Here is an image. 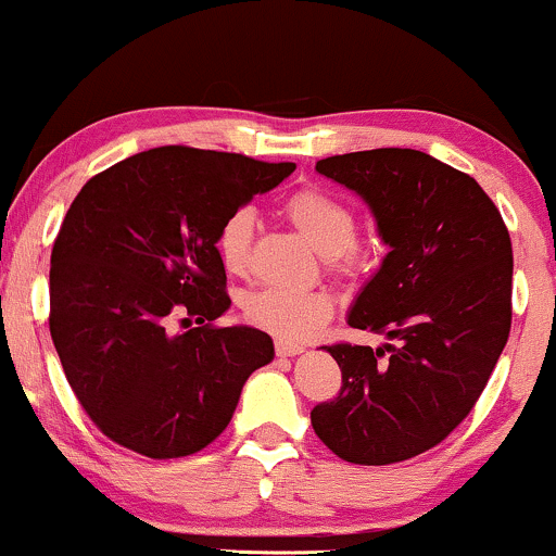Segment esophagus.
Here are the masks:
<instances>
[{
	"instance_id": "obj_1",
	"label": "esophagus",
	"mask_w": 556,
	"mask_h": 556,
	"mask_svg": "<svg viewBox=\"0 0 556 556\" xmlns=\"http://www.w3.org/2000/svg\"><path fill=\"white\" fill-rule=\"evenodd\" d=\"M305 353L303 344H295V342H277V355L279 358H295V355Z\"/></svg>"
}]
</instances>
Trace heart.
<instances>
[{"label":"heart","mask_w":556,"mask_h":556,"mask_svg":"<svg viewBox=\"0 0 556 556\" xmlns=\"http://www.w3.org/2000/svg\"><path fill=\"white\" fill-rule=\"evenodd\" d=\"M282 214L311 248L329 261L337 271H353L361 266L355 245V216L342 198L327 190L308 188L285 201ZM253 229L256 216L248 208L229 214L216 232V256L229 274H245L251 266ZM331 298L324 292L261 290L242 300V316L251 327L287 342L311 340L331 318Z\"/></svg>","instance_id":"b5f03b06"}]
</instances>
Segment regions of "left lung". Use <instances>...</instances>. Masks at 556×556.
Masks as SVG:
<instances>
[{
  "mask_svg": "<svg viewBox=\"0 0 556 556\" xmlns=\"http://www.w3.org/2000/svg\"><path fill=\"white\" fill-rule=\"evenodd\" d=\"M363 198L389 253L348 324L381 348L331 344L340 397L311 410L342 460L389 465L431 450L481 397L513 321V242L473 177L424 151L374 149L316 162Z\"/></svg>",
  "mask_w": 556,
  "mask_h": 556,
  "instance_id": "1",
  "label": "left lung"
}]
</instances>
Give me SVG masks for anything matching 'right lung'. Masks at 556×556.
Listing matches in <instances>:
<instances>
[{"label": "right lung", "mask_w": 556, "mask_h": 556, "mask_svg": "<svg viewBox=\"0 0 556 556\" xmlns=\"http://www.w3.org/2000/svg\"><path fill=\"white\" fill-rule=\"evenodd\" d=\"M292 169L162 146L83 185L54 240L49 329L75 397L112 442L154 460L193 455L274 361L266 331L212 327L232 305L216 232ZM180 315L197 327L172 332Z\"/></svg>", "instance_id": "right-lung-1"}]
</instances>
